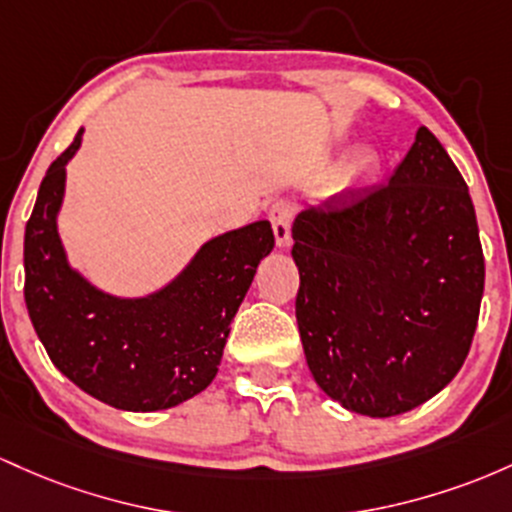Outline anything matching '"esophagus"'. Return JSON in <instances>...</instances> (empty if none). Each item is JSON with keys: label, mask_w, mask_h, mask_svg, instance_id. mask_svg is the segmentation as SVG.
I'll list each match as a JSON object with an SVG mask.
<instances>
[{"label": "esophagus", "mask_w": 512, "mask_h": 512, "mask_svg": "<svg viewBox=\"0 0 512 512\" xmlns=\"http://www.w3.org/2000/svg\"><path fill=\"white\" fill-rule=\"evenodd\" d=\"M271 225L275 234V244L280 249L290 246V225H292V208L287 203H275L271 208Z\"/></svg>", "instance_id": "esophagus-1"}]
</instances>
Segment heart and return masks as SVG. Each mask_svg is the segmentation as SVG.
Here are the masks:
<instances>
[{"instance_id":"1","label":"heart","mask_w":512,"mask_h":512,"mask_svg":"<svg viewBox=\"0 0 512 512\" xmlns=\"http://www.w3.org/2000/svg\"><path fill=\"white\" fill-rule=\"evenodd\" d=\"M358 164H360V166H370V164H372V154H360Z\"/></svg>"}]
</instances>
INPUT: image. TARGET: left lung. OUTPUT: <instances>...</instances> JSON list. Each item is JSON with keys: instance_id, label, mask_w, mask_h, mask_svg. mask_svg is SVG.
Wrapping results in <instances>:
<instances>
[{"instance_id": "1", "label": "left lung", "mask_w": 512, "mask_h": 512, "mask_svg": "<svg viewBox=\"0 0 512 512\" xmlns=\"http://www.w3.org/2000/svg\"><path fill=\"white\" fill-rule=\"evenodd\" d=\"M295 314L314 380L343 409L406 413L464 365L484 295L469 188L418 128L384 186L304 208L292 225Z\"/></svg>"}]
</instances>
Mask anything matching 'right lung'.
Wrapping results in <instances>:
<instances>
[{"instance_id": "add662e5", "label": "right lung", "mask_w": 512, "mask_h": 512, "mask_svg": "<svg viewBox=\"0 0 512 512\" xmlns=\"http://www.w3.org/2000/svg\"><path fill=\"white\" fill-rule=\"evenodd\" d=\"M84 130L50 164L26 225L24 297L50 360L67 380L123 411H162L215 380L229 326L258 263L273 251L268 220L205 241L188 266L145 297L91 285L57 232L70 159Z\"/></svg>"}]
</instances>
